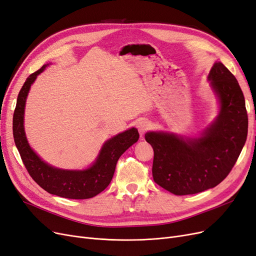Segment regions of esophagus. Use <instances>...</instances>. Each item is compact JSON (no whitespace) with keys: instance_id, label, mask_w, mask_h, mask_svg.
Instances as JSON below:
<instances>
[{"instance_id":"34e87169","label":"esophagus","mask_w":256,"mask_h":256,"mask_svg":"<svg viewBox=\"0 0 256 256\" xmlns=\"http://www.w3.org/2000/svg\"><path fill=\"white\" fill-rule=\"evenodd\" d=\"M149 128H150V124H149L148 120H142V122H140L138 125V132H140V136H144V134H145V132H146Z\"/></svg>"}]
</instances>
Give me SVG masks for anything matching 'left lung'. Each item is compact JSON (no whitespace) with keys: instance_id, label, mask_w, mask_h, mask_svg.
I'll return each mask as SVG.
<instances>
[{"instance_id":"left-lung-1","label":"left lung","mask_w":256,"mask_h":256,"mask_svg":"<svg viewBox=\"0 0 256 256\" xmlns=\"http://www.w3.org/2000/svg\"><path fill=\"white\" fill-rule=\"evenodd\" d=\"M219 102V113L198 138L149 131L154 148V182L174 195H192L213 188L228 174L248 134L244 98L235 76L215 62L208 76Z\"/></svg>"}]
</instances>
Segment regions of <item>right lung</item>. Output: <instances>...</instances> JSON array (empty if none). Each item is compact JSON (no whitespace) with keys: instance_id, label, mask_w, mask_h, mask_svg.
Instances as JSON below:
<instances>
[{"instance_id":"right-lung-1","label":"right lung","mask_w":256,"mask_h":256,"mask_svg":"<svg viewBox=\"0 0 256 256\" xmlns=\"http://www.w3.org/2000/svg\"><path fill=\"white\" fill-rule=\"evenodd\" d=\"M48 64L28 77L18 95L12 120L14 143L30 177L52 195L68 199H89L110 184L120 156L138 142V129L132 127L106 140L95 162L86 170H61L44 162L30 146L24 130V110L30 86Z\"/></svg>"}]
</instances>
